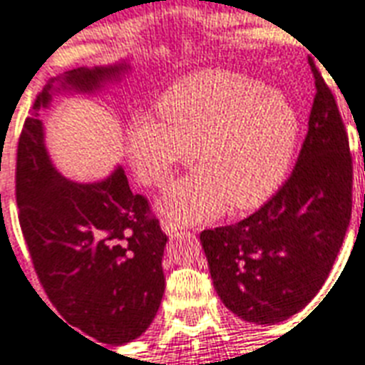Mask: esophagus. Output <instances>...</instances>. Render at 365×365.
Wrapping results in <instances>:
<instances>
[{"label":"esophagus","mask_w":365,"mask_h":365,"mask_svg":"<svg viewBox=\"0 0 365 365\" xmlns=\"http://www.w3.org/2000/svg\"><path fill=\"white\" fill-rule=\"evenodd\" d=\"M161 230H163L167 235H175V233L179 231V225L173 223L171 220H163V222H161Z\"/></svg>","instance_id":"obj_1"}]
</instances>
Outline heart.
<instances>
[{"instance_id":"obj_1","label":"heart","mask_w":365,"mask_h":365,"mask_svg":"<svg viewBox=\"0 0 365 365\" xmlns=\"http://www.w3.org/2000/svg\"><path fill=\"white\" fill-rule=\"evenodd\" d=\"M159 116L138 114L128 126V153L148 185L169 182L190 163L159 202L173 223L206 222L223 210H251L267 202L294 165L302 120L278 89L237 71L210 70L186 77L159 98Z\"/></svg>"}]
</instances>
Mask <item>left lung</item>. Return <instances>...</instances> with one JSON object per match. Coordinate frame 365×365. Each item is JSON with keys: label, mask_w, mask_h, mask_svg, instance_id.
<instances>
[{"label": "left lung", "mask_w": 365, "mask_h": 365, "mask_svg": "<svg viewBox=\"0 0 365 365\" xmlns=\"http://www.w3.org/2000/svg\"><path fill=\"white\" fill-rule=\"evenodd\" d=\"M309 130L280 190L233 225L200 233L214 288L243 321L302 311L329 278L352 215V155L334 95L317 68Z\"/></svg>", "instance_id": "8db88e82"}]
</instances>
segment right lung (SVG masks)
<instances>
[{
    "mask_svg": "<svg viewBox=\"0 0 365 365\" xmlns=\"http://www.w3.org/2000/svg\"><path fill=\"white\" fill-rule=\"evenodd\" d=\"M128 68H77L56 81L93 93ZM52 91L54 79L36 95L19 138V223L36 276L66 324L118 346L145 332L161 305L167 235L148 198L130 190L122 167L98 182H76L56 171L38 118Z\"/></svg>",
    "mask_w": 365,
    "mask_h": 365,
    "instance_id": "1",
    "label": "right lung"
}]
</instances>
